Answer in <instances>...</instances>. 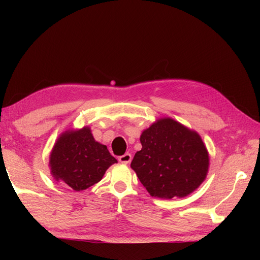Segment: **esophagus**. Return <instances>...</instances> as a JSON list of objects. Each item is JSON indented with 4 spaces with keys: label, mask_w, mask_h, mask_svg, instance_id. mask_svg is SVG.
Here are the masks:
<instances>
[{
    "label": "esophagus",
    "mask_w": 260,
    "mask_h": 260,
    "mask_svg": "<svg viewBox=\"0 0 260 260\" xmlns=\"http://www.w3.org/2000/svg\"><path fill=\"white\" fill-rule=\"evenodd\" d=\"M118 161H119L120 163H124V164L131 163V161H132V154L125 153L124 155H121V156L118 157Z\"/></svg>",
    "instance_id": "esophagus-1"
}]
</instances>
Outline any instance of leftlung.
<instances>
[{"label": "left lung", "mask_w": 260, "mask_h": 260, "mask_svg": "<svg viewBox=\"0 0 260 260\" xmlns=\"http://www.w3.org/2000/svg\"><path fill=\"white\" fill-rule=\"evenodd\" d=\"M131 168L152 197L189 196L204 181L209 154L200 135L172 118H161L141 135Z\"/></svg>", "instance_id": "8db88e82"}]
</instances>
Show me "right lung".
Returning <instances> with one entry per match:
<instances>
[{
    "instance_id": "1",
    "label": "right lung",
    "mask_w": 260,
    "mask_h": 260,
    "mask_svg": "<svg viewBox=\"0 0 260 260\" xmlns=\"http://www.w3.org/2000/svg\"><path fill=\"white\" fill-rule=\"evenodd\" d=\"M117 163L106 145L93 139L89 127L69 129L54 144L49 167L54 180L75 191L86 190L103 179L106 170Z\"/></svg>"
}]
</instances>
